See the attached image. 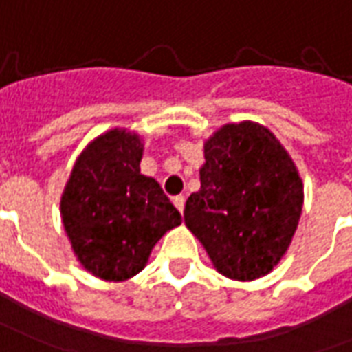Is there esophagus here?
Wrapping results in <instances>:
<instances>
[{"instance_id": "34e87169", "label": "esophagus", "mask_w": 352, "mask_h": 352, "mask_svg": "<svg viewBox=\"0 0 352 352\" xmlns=\"http://www.w3.org/2000/svg\"><path fill=\"white\" fill-rule=\"evenodd\" d=\"M173 205H175L177 209H179V212L183 214V210H184V196H175V197H173Z\"/></svg>"}]
</instances>
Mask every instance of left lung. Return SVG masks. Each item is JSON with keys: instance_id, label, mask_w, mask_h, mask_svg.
I'll return each instance as SVG.
<instances>
[{"instance_id": "obj_1", "label": "left lung", "mask_w": 352, "mask_h": 352, "mask_svg": "<svg viewBox=\"0 0 352 352\" xmlns=\"http://www.w3.org/2000/svg\"><path fill=\"white\" fill-rule=\"evenodd\" d=\"M199 179L184 223L216 270L241 282L269 274L287 252L304 203L287 151L263 124H223L205 142Z\"/></svg>"}]
</instances>
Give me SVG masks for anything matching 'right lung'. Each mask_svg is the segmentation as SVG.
Segmentation results:
<instances>
[{
	"mask_svg": "<svg viewBox=\"0 0 352 352\" xmlns=\"http://www.w3.org/2000/svg\"><path fill=\"white\" fill-rule=\"evenodd\" d=\"M142 138L106 132L82 151L61 196L74 254L91 274L123 282L147 265L166 231L183 222L153 177L142 175Z\"/></svg>",
	"mask_w": 352,
	"mask_h": 352,
	"instance_id": "obj_1",
	"label": "right lung"
}]
</instances>
